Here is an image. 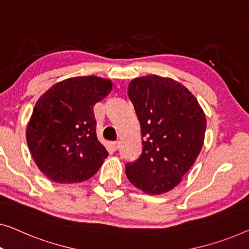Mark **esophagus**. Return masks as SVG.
<instances>
[{"instance_id":"obj_1","label":"esophagus","mask_w":249,"mask_h":249,"mask_svg":"<svg viewBox=\"0 0 249 249\" xmlns=\"http://www.w3.org/2000/svg\"><path fill=\"white\" fill-rule=\"evenodd\" d=\"M111 148H113V150H116L120 148V141H115V142H111Z\"/></svg>"}]
</instances>
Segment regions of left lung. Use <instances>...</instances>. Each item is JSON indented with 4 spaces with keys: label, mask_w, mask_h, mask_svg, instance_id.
I'll return each mask as SVG.
<instances>
[{
    "label": "left lung",
    "mask_w": 249,
    "mask_h": 249,
    "mask_svg": "<svg viewBox=\"0 0 249 249\" xmlns=\"http://www.w3.org/2000/svg\"><path fill=\"white\" fill-rule=\"evenodd\" d=\"M128 97L141 125L143 149L138 160L126 163V176L146 194L167 193L201 152L205 114L191 91L170 78L133 79Z\"/></svg>",
    "instance_id": "left-lung-1"
}]
</instances>
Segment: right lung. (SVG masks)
Masks as SVG:
<instances>
[{"label":"right lung","mask_w":249,"mask_h":249,"mask_svg":"<svg viewBox=\"0 0 249 249\" xmlns=\"http://www.w3.org/2000/svg\"><path fill=\"white\" fill-rule=\"evenodd\" d=\"M113 89L99 76L57 82L35 105L27 125V143L37 167L55 183L89 179L108 157L97 138L93 106Z\"/></svg>","instance_id":"obj_1"}]
</instances>
